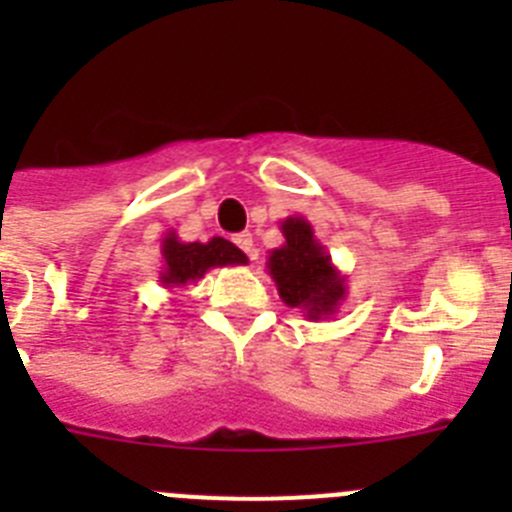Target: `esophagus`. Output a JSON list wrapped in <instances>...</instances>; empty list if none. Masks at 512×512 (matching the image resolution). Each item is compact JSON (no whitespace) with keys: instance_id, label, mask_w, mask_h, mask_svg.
<instances>
[{"instance_id":"1","label":"esophagus","mask_w":512,"mask_h":512,"mask_svg":"<svg viewBox=\"0 0 512 512\" xmlns=\"http://www.w3.org/2000/svg\"><path fill=\"white\" fill-rule=\"evenodd\" d=\"M233 241H235V246L241 248V251L248 253V259H251V261L259 259V251H256V246H253V235L251 233H238Z\"/></svg>"}]
</instances>
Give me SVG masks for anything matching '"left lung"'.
Returning <instances> with one entry per match:
<instances>
[{"label": "left lung", "mask_w": 512, "mask_h": 512, "mask_svg": "<svg viewBox=\"0 0 512 512\" xmlns=\"http://www.w3.org/2000/svg\"><path fill=\"white\" fill-rule=\"evenodd\" d=\"M284 243L269 251L266 269L277 284L284 305L305 312L307 320L333 318L346 300V277L333 266L305 217L292 215L279 223Z\"/></svg>", "instance_id": "obj_1"}]
</instances>
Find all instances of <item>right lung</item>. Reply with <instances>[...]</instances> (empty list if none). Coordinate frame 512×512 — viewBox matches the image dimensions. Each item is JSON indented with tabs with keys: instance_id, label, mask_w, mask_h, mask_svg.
Listing matches in <instances>:
<instances>
[{
	"instance_id": "obj_1",
	"label": "right lung",
	"mask_w": 512,
	"mask_h": 512,
	"mask_svg": "<svg viewBox=\"0 0 512 512\" xmlns=\"http://www.w3.org/2000/svg\"><path fill=\"white\" fill-rule=\"evenodd\" d=\"M161 256H164V266L158 271V282L166 289H179L192 282H200L210 269L248 264L246 253L220 235L210 238L207 243H184L179 241L174 230L164 235Z\"/></svg>"
}]
</instances>
